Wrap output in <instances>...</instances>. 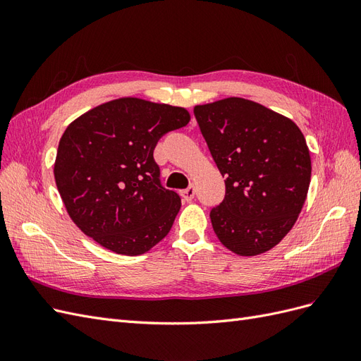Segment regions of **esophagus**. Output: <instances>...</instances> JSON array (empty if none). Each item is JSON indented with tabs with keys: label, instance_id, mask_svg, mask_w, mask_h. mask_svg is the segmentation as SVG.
<instances>
[{
	"label": "esophagus",
	"instance_id": "34e87169",
	"mask_svg": "<svg viewBox=\"0 0 361 361\" xmlns=\"http://www.w3.org/2000/svg\"><path fill=\"white\" fill-rule=\"evenodd\" d=\"M194 195H195L194 187H188L187 190H182V191H180V197H182L185 202H191V200L194 199Z\"/></svg>",
	"mask_w": 361,
	"mask_h": 361
}]
</instances>
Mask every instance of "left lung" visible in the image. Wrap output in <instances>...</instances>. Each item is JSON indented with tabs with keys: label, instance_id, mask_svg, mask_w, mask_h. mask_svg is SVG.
<instances>
[{
	"label": "left lung",
	"instance_id": "left-lung-1",
	"mask_svg": "<svg viewBox=\"0 0 361 361\" xmlns=\"http://www.w3.org/2000/svg\"><path fill=\"white\" fill-rule=\"evenodd\" d=\"M202 135L226 178L211 221L220 243L239 256L277 245L307 197L312 162L300 128L243 97L194 106Z\"/></svg>",
	"mask_w": 361,
	"mask_h": 361
}]
</instances>
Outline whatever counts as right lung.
Returning a JSON list of instances; mask_svg holds the SVG:
<instances>
[{
	"label": "right lung",
	"instance_id": "obj_1",
	"mask_svg": "<svg viewBox=\"0 0 361 361\" xmlns=\"http://www.w3.org/2000/svg\"><path fill=\"white\" fill-rule=\"evenodd\" d=\"M190 122L180 106L122 97L66 128L54 176L73 223L117 255L138 256L167 236L180 209L162 187L154 150L162 135Z\"/></svg>",
	"mask_w": 361,
	"mask_h": 361
}]
</instances>
